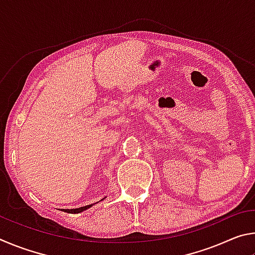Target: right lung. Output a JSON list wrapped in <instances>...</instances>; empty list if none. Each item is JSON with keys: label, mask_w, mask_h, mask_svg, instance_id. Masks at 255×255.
Wrapping results in <instances>:
<instances>
[{"label": "right lung", "mask_w": 255, "mask_h": 255, "mask_svg": "<svg viewBox=\"0 0 255 255\" xmlns=\"http://www.w3.org/2000/svg\"><path fill=\"white\" fill-rule=\"evenodd\" d=\"M105 198H106V197H105ZM105 198H103V199H105ZM103 199H101V201H102ZM98 202H99V201H98ZM93 205H96V204H91V205H88V206H83V207H80V208H75V209H59V210L65 211V213H68V214H79V213H82V211L89 209L90 207H92Z\"/></svg>", "instance_id": "obj_1"}]
</instances>
